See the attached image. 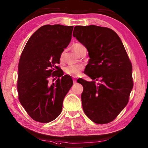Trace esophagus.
Listing matches in <instances>:
<instances>
[{
	"instance_id": "esophagus-1",
	"label": "esophagus",
	"mask_w": 148,
	"mask_h": 148,
	"mask_svg": "<svg viewBox=\"0 0 148 148\" xmlns=\"http://www.w3.org/2000/svg\"><path fill=\"white\" fill-rule=\"evenodd\" d=\"M73 82H74V84H76L77 83V81L75 79H73Z\"/></svg>"
}]
</instances>
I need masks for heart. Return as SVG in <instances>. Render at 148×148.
Returning <instances> with one entry per match:
<instances>
[{"mask_svg":"<svg viewBox=\"0 0 148 148\" xmlns=\"http://www.w3.org/2000/svg\"><path fill=\"white\" fill-rule=\"evenodd\" d=\"M72 48L74 52L78 55H81L83 51H86L85 46L81 45L80 43H76L72 46ZM64 59V53H62L60 56V60H63ZM84 69V66L81 64L77 65H69L66 67L64 69V71L66 74L71 76H77L79 74L80 72Z\"/></svg>","mask_w":148,"mask_h":148,"instance_id":"obj_1","label":"heart"}]
</instances>
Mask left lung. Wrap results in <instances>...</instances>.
<instances>
[{
    "instance_id": "obj_1",
    "label": "left lung",
    "mask_w": 148,
    "mask_h": 148,
    "mask_svg": "<svg viewBox=\"0 0 148 148\" xmlns=\"http://www.w3.org/2000/svg\"><path fill=\"white\" fill-rule=\"evenodd\" d=\"M73 36L86 47L90 56L84 72L93 81L77 79L83 86V111L95 123H108L129 100L134 86L132 65L120 38L109 28L76 26ZM95 80L99 82L95 84Z\"/></svg>"
}]
</instances>
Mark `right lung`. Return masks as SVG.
<instances>
[{
	"instance_id": "add662e5",
	"label": "right lung",
	"mask_w": 148,
	"mask_h": 148,
	"mask_svg": "<svg viewBox=\"0 0 148 148\" xmlns=\"http://www.w3.org/2000/svg\"><path fill=\"white\" fill-rule=\"evenodd\" d=\"M73 28L62 25L40 27L21 53L18 64V99L30 117L37 122L49 123L58 117L65 97L73 84L71 77L64 76L58 66L62 53L71 42ZM55 77L58 79L49 83L50 78Z\"/></svg>"
}]
</instances>
